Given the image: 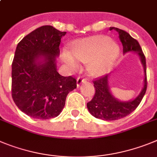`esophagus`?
<instances>
[{"label":"esophagus","mask_w":157,"mask_h":157,"mask_svg":"<svg viewBox=\"0 0 157 157\" xmlns=\"http://www.w3.org/2000/svg\"><path fill=\"white\" fill-rule=\"evenodd\" d=\"M85 81H86L85 79L83 78L82 77H77V87H79V86H80V84H82V83H84Z\"/></svg>","instance_id":"1"}]
</instances>
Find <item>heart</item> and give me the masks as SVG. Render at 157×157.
Returning a JSON list of instances; mask_svg holds the SVG:
<instances>
[{
    "label": "heart",
    "mask_w": 157,
    "mask_h": 157,
    "mask_svg": "<svg viewBox=\"0 0 157 157\" xmlns=\"http://www.w3.org/2000/svg\"><path fill=\"white\" fill-rule=\"evenodd\" d=\"M119 51V46L113 40L108 36L96 35L73 42L71 52L64 51L62 59L72 69L79 66L78 59L82 62H89L91 71L95 74H101L112 66Z\"/></svg>",
    "instance_id": "b5f03b06"
}]
</instances>
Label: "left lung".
Wrapping results in <instances>:
<instances>
[{
	"mask_svg": "<svg viewBox=\"0 0 157 157\" xmlns=\"http://www.w3.org/2000/svg\"><path fill=\"white\" fill-rule=\"evenodd\" d=\"M109 30H116L119 34L120 40L123 44L124 54L135 52L139 57L144 69V85L141 92L135 98L129 101H120L110 91L108 74L94 80L93 83L95 93L91 101L87 103V109L95 118L108 121L121 119L133 112L142 101L147 88L145 57L138 42L122 29L110 27Z\"/></svg>",
	"mask_w": 157,
	"mask_h": 157,
	"instance_id": "8db88e82",
	"label": "left lung"
}]
</instances>
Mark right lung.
I'll return each instance as SVG.
<instances>
[{
	"label": "right lung",
	"mask_w": 157,
	"mask_h": 157,
	"mask_svg": "<svg viewBox=\"0 0 157 157\" xmlns=\"http://www.w3.org/2000/svg\"><path fill=\"white\" fill-rule=\"evenodd\" d=\"M61 32L43 26L18 44L12 65V95L18 108L35 119L58 117L66 96L77 87L75 78L61 76L57 61Z\"/></svg>",
	"instance_id": "1"
}]
</instances>
